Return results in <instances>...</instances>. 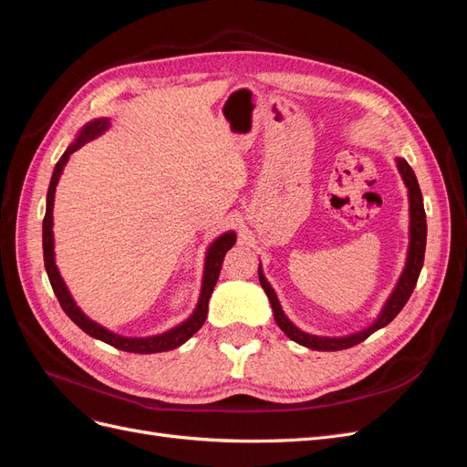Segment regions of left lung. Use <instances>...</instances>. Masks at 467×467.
I'll return each instance as SVG.
<instances>
[{
	"instance_id": "left-lung-1",
	"label": "left lung",
	"mask_w": 467,
	"mask_h": 467,
	"mask_svg": "<svg viewBox=\"0 0 467 467\" xmlns=\"http://www.w3.org/2000/svg\"><path fill=\"white\" fill-rule=\"evenodd\" d=\"M398 169L405 181V185L409 189V202H411V244H409V257H407V266L405 271L395 286L391 298L388 300L384 312L378 317V321L374 325H370L368 329H364L360 333L348 335V337H338V338H329V337H316V335H307L304 331H300L298 327L288 321V317L282 312V307L278 304V298L275 290L268 285L266 278L263 276V271L259 268V280L261 286L265 288L268 300H271L273 312H275V321L278 323V327L286 333V337H290L292 341L300 343L302 347H307L312 350H343V348H350L362 341H366L374 331L386 327V325L398 316L403 306L407 304V300L411 298V294L415 290V285L420 275L422 268V261H425V247H427V214H425V206H422V194L419 189L417 177L413 173L411 165H409L405 160H398Z\"/></svg>"
}]
</instances>
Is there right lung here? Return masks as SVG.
Returning <instances> with one entry per match:
<instances>
[{
    "mask_svg": "<svg viewBox=\"0 0 467 467\" xmlns=\"http://www.w3.org/2000/svg\"><path fill=\"white\" fill-rule=\"evenodd\" d=\"M107 129V120H93L91 124H88L86 129L81 130L78 142L69 146L66 150V153L60 158V161L56 163L54 173H52V181L48 187V194H47V214L45 220H42V251H45V266L48 273V280L52 285V290L58 298L60 306L64 312L67 314V317L72 319L79 329L86 331L88 335L99 338L110 347H115L119 350H126V352H138V355H151V352H163V350H171L177 348L179 345H182L185 341L199 331L202 327V323L206 319L208 314V300L212 296V290H214L220 271H222V263L225 253L228 249H232V245L235 244V234H223L222 237H218L214 244L210 245L208 255H206V268H204V280H202V292H201V300L199 306H196V312L192 314V317H189L185 323H181L179 327L167 331L163 335L158 337H146V338H129V337H120L107 331L101 325H97L95 321H91L89 317H86L81 314V309L74 304L72 296H69L62 276L58 275V268H56L54 263V237H52V206H54V192H56V185H58V179L62 175V169L67 161L69 155H72L78 148H81L88 140L95 138L101 134Z\"/></svg>",
    "mask_w": 467,
    "mask_h": 467,
    "instance_id": "obj_1",
    "label": "right lung"
}]
</instances>
